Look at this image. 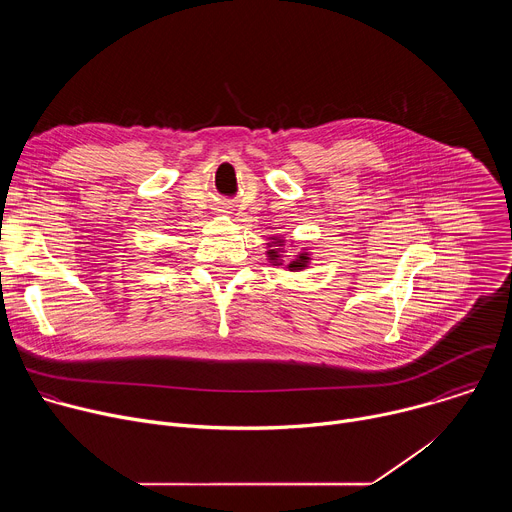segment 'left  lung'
Returning a JSON list of instances; mask_svg holds the SVG:
<instances>
[{"label": "left lung", "mask_w": 512, "mask_h": 512, "mask_svg": "<svg viewBox=\"0 0 512 512\" xmlns=\"http://www.w3.org/2000/svg\"><path fill=\"white\" fill-rule=\"evenodd\" d=\"M265 253H267V259H269L271 265L281 267L283 265V255H285V239L283 237H269ZM310 261H312V255H310L308 247H304L300 253L291 257V261L285 265V269L287 271H302L310 265Z\"/></svg>", "instance_id": "8db88e82"}]
</instances>
